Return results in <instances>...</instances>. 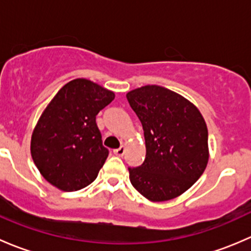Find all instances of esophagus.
<instances>
[{
    "label": "esophagus",
    "mask_w": 251,
    "mask_h": 251,
    "mask_svg": "<svg viewBox=\"0 0 251 251\" xmlns=\"http://www.w3.org/2000/svg\"><path fill=\"white\" fill-rule=\"evenodd\" d=\"M125 151H126V147L125 146H121L120 148L114 149V154H115V155H119V156H123L124 154H125Z\"/></svg>",
    "instance_id": "1"
}]
</instances>
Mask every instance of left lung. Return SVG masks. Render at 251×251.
<instances>
[{
    "mask_svg": "<svg viewBox=\"0 0 251 251\" xmlns=\"http://www.w3.org/2000/svg\"><path fill=\"white\" fill-rule=\"evenodd\" d=\"M126 98L146 140L143 164L128 168L131 183L151 201L181 196L198 181L209 161L203 115L193 103L161 86H142Z\"/></svg>",
    "mask_w": 251,
    "mask_h": 251,
    "instance_id": "8db88e82",
    "label": "left lung"
}]
</instances>
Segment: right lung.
I'll return each instance as SVG.
<instances>
[{
	"label": "right lung",
	"instance_id": "obj_1",
	"mask_svg": "<svg viewBox=\"0 0 251 251\" xmlns=\"http://www.w3.org/2000/svg\"><path fill=\"white\" fill-rule=\"evenodd\" d=\"M115 98L113 91L86 78L63 86L40 116L31 136L32 160L52 186L64 192L97 178L108 149L96 115Z\"/></svg>",
	"mask_w": 251,
	"mask_h": 251
}]
</instances>
